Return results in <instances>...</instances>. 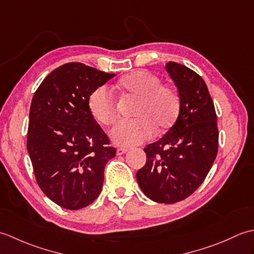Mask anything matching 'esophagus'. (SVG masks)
<instances>
[{
    "instance_id": "1",
    "label": "esophagus",
    "mask_w": 254,
    "mask_h": 254,
    "mask_svg": "<svg viewBox=\"0 0 254 254\" xmlns=\"http://www.w3.org/2000/svg\"><path fill=\"white\" fill-rule=\"evenodd\" d=\"M127 148H124V147H120V148H118L117 149V155L118 156H120V155H123V154H126L127 152Z\"/></svg>"
}]
</instances>
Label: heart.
<instances>
[{"mask_svg": "<svg viewBox=\"0 0 254 254\" xmlns=\"http://www.w3.org/2000/svg\"><path fill=\"white\" fill-rule=\"evenodd\" d=\"M119 87L139 98L134 111L137 117L121 120L110 130L111 141L120 146H134L153 136L155 127L158 132L169 128L178 117L180 99L177 91L161 85V79L143 69L134 71L119 80ZM88 108L95 120L108 126L116 120L117 101L107 86H99L88 98Z\"/></svg>", "mask_w": 254, "mask_h": 254, "instance_id": "b5f03b06", "label": "heart"}]
</instances>
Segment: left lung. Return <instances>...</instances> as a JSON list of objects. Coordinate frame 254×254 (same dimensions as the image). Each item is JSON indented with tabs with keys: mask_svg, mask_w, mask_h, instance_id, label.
I'll list each match as a JSON object with an SVG mask.
<instances>
[{
	"mask_svg": "<svg viewBox=\"0 0 254 254\" xmlns=\"http://www.w3.org/2000/svg\"><path fill=\"white\" fill-rule=\"evenodd\" d=\"M166 69L178 89L179 115L163 137L144 148L146 164L136 179L148 198L172 204L190 196L206 178L217 155L218 128L203 78L176 62Z\"/></svg>",
	"mask_w": 254,
	"mask_h": 254,
	"instance_id": "left-lung-1",
	"label": "left lung"
}]
</instances>
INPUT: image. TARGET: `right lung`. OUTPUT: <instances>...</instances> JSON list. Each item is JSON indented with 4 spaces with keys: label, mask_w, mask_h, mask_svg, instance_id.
Segmentation results:
<instances>
[{
    "label": "right lung",
    "mask_w": 254,
    "mask_h": 254,
    "mask_svg": "<svg viewBox=\"0 0 254 254\" xmlns=\"http://www.w3.org/2000/svg\"><path fill=\"white\" fill-rule=\"evenodd\" d=\"M116 74L66 63L32 97L27 149L38 186L59 206L80 209L98 197L108 160L116 156L88 108L93 90Z\"/></svg>",
    "instance_id": "add662e5"
}]
</instances>
